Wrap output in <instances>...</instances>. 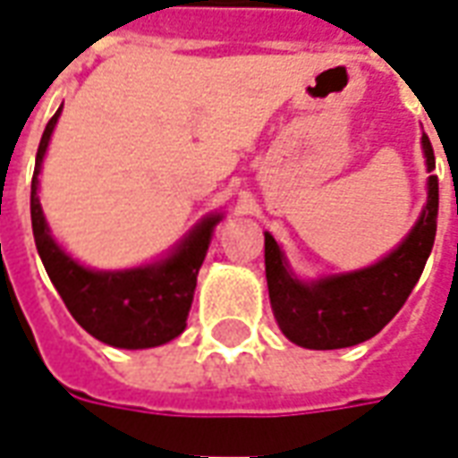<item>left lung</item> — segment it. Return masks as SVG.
<instances>
[{
    "instance_id": "left-lung-1",
    "label": "left lung",
    "mask_w": 458,
    "mask_h": 458,
    "mask_svg": "<svg viewBox=\"0 0 458 458\" xmlns=\"http://www.w3.org/2000/svg\"><path fill=\"white\" fill-rule=\"evenodd\" d=\"M427 171H434V149L422 134ZM439 213V179H427V203L403 242L368 267L301 279L284 250L265 233V272L269 304L282 334L311 351L358 345L380 334L403 309L432 252Z\"/></svg>"
}]
</instances>
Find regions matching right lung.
I'll use <instances>...</instances> for the list:
<instances>
[{"label":"right lung","mask_w":458,"mask_h":458,"mask_svg":"<svg viewBox=\"0 0 458 458\" xmlns=\"http://www.w3.org/2000/svg\"><path fill=\"white\" fill-rule=\"evenodd\" d=\"M61 110L64 105L46 124L36 151L31 228L38 258L68 311L90 336L127 351L169 344L186 328L196 277L223 213H210L200 218L164 258L149 265L130 269H93L81 265L51 235L38 200V176Z\"/></svg>","instance_id":"right-lung-1"}]
</instances>
